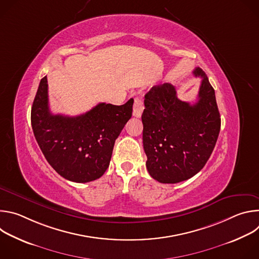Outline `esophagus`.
Instances as JSON below:
<instances>
[{
    "label": "esophagus",
    "mask_w": 259,
    "mask_h": 259,
    "mask_svg": "<svg viewBox=\"0 0 259 259\" xmlns=\"http://www.w3.org/2000/svg\"><path fill=\"white\" fill-rule=\"evenodd\" d=\"M143 109H144L143 101L140 98H135L134 99V104H133V116L136 117V118L141 117Z\"/></svg>",
    "instance_id": "esophagus-1"
}]
</instances>
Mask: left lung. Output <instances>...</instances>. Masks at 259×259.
<instances>
[{
    "instance_id": "left-lung-1",
    "label": "left lung",
    "mask_w": 259,
    "mask_h": 259,
    "mask_svg": "<svg viewBox=\"0 0 259 259\" xmlns=\"http://www.w3.org/2000/svg\"><path fill=\"white\" fill-rule=\"evenodd\" d=\"M193 72L202 78L194 104L178 99L169 83L154 86L144 96L141 120L146 169L162 183H177L201 171L219 135L215 91L202 68Z\"/></svg>"
}]
</instances>
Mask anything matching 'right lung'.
I'll use <instances>...</instances> for the list:
<instances>
[{"instance_id": "1", "label": "right lung", "mask_w": 259, "mask_h": 259, "mask_svg": "<svg viewBox=\"0 0 259 259\" xmlns=\"http://www.w3.org/2000/svg\"><path fill=\"white\" fill-rule=\"evenodd\" d=\"M133 101L123 105L101 102L77 117L53 115L44 77L31 106L35 140L59 175L79 183L95 180L108 168L115 141L132 116Z\"/></svg>"}]
</instances>
